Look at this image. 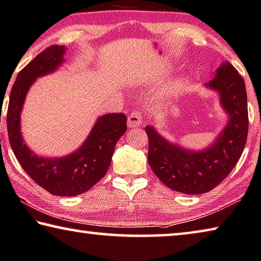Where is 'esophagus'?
I'll use <instances>...</instances> for the list:
<instances>
[{
  "instance_id": "obj_1",
  "label": "esophagus",
  "mask_w": 261,
  "mask_h": 261,
  "mask_svg": "<svg viewBox=\"0 0 261 261\" xmlns=\"http://www.w3.org/2000/svg\"><path fill=\"white\" fill-rule=\"evenodd\" d=\"M142 124V112L141 111H134L129 115L127 118V125L129 127L139 126Z\"/></svg>"
}]
</instances>
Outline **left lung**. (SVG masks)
<instances>
[{
  "label": "left lung",
  "mask_w": 261,
  "mask_h": 261,
  "mask_svg": "<svg viewBox=\"0 0 261 261\" xmlns=\"http://www.w3.org/2000/svg\"><path fill=\"white\" fill-rule=\"evenodd\" d=\"M207 85L219 92L221 106L230 116L211 147L191 152L169 143L152 126L145 127L147 161L153 173L171 190L186 194L205 193L219 185L238 163L247 139V95L238 70L225 62Z\"/></svg>",
  "instance_id": "left-lung-1"
}]
</instances>
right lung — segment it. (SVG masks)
I'll use <instances>...</instances> for the list:
<instances>
[{"instance_id": "obj_1", "label": "right lung", "mask_w": 261, "mask_h": 261, "mask_svg": "<svg viewBox=\"0 0 261 261\" xmlns=\"http://www.w3.org/2000/svg\"><path fill=\"white\" fill-rule=\"evenodd\" d=\"M63 45H50L18 72L10 91L7 111L8 137L15 157L28 176L54 196L70 197L87 192L106 176L116 143L126 131L122 112L104 115L79 150L63 158H42L25 146L19 131V116L27 91L36 80L63 62Z\"/></svg>"}]
</instances>
